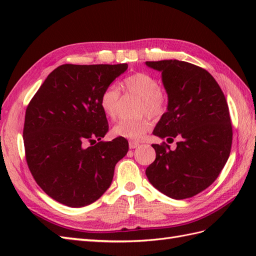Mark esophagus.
I'll list each match as a JSON object with an SVG mask.
<instances>
[{"label":"esophagus","mask_w":256,"mask_h":256,"mask_svg":"<svg viewBox=\"0 0 256 256\" xmlns=\"http://www.w3.org/2000/svg\"><path fill=\"white\" fill-rule=\"evenodd\" d=\"M128 146H130V148L133 150V148H136L138 146H140V143L136 142V140H130Z\"/></svg>","instance_id":"obj_1"}]
</instances>
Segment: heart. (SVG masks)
<instances>
[{"instance_id": "b5f03b06", "label": "heart", "mask_w": 256, "mask_h": 256, "mask_svg": "<svg viewBox=\"0 0 256 256\" xmlns=\"http://www.w3.org/2000/svg\"><path fill=\"white\" fill-rule=\"evenodd\" d=\"M123 88L128 94L140 96V113H148L153 118H160L168 108V94L160 88L158 79L153 74L136 72L123 80ZM122 94L116 86H108L100 96V106L103 113L111 120L118 116ZM152 128V121L148 116L138 118H124L113 128V134L131 140H142Z\"/></svg>"}]
</instances>
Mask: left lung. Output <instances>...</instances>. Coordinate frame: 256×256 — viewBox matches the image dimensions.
<instances>
[{"mask_svg": "<svg viewBox=\"0 0 256 256\" xmlns=\"http://www.w3.org/2000/svg\"><path fill=\"white\" fill-rule=\"evenodd\" d=\"M162 72L168 110L153 134L168 142L179 138L176 150L153 144L156 158L146 168L150 182L174 199L204 192L218 178L229 158L232 124L220 86L206 69L180 60L146 62Z\"/></svg>", "mask_w": 256, "mask_h": 256, "instance_id": "8db88e82", "label": "left lung"}]
</instances>
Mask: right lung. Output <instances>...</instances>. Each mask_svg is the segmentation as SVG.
Listing matches in <instances>:
<instances>
[{"label": "right lung", "instance_id": "obj_1", "mask_svg": "<svg viewBox=\"0 0 256 256\" xmlns=\"http://www.w3.org/2000/svg\"><path fill=\"white\" fill-rule=\"evenodd\" d=\"M128 69L120 64H66L52 72L25 113V158L54 200L88 206L110 187L116 162L126 155L124 138L103 142L108 131L102 91Z\"/></svg>", "mask_w": 256, "mask_h": 256}]
</instances>
